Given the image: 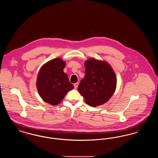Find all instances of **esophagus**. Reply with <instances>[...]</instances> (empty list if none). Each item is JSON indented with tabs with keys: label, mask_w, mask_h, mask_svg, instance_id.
<instances>
[{
	"label": "esophagus",
	"mask_w": 158,
	"mask_h": 158,
	"mask_svg": "<svg viewBox=\"0 0 158 158\" xmlns=\"http://www.w3.org/2000/svg\"><path fill=\"white\" fill-rule=\"evenodd\" d=\"M78 85H79V83L78 82L74 84V87H75V89H77V88Z\"/></svg>",
	"instance_id": "34e87169"
}]
</instances>
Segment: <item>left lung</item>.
<instances>
[{
  "mask_svg": "<svg viewBox=\"0 0 158 158\" xmlns=\"http://www.w3.org/2000/svg\"><path fill=\"white\" fill-rule=\"evenodd\" d=\"M85 76L77 89L86 103L95 107L107 102L115 90L117 79L106 62L90 59L85 61Z\"/></svg>",
  "mask_w": 158,
  "mask_h": 158,
  "instance_id": "obj_1",
  "label": "left lung"
}]
</instances>
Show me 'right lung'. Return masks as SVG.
<instances>
[{
    "mask_svg": "<svg viewBox=\"0 0 158 158\" xmlns=\"http://www.w3.org/2000/svg\"><path fill=\"white\" fill-rule=\"evenodd\" d=\"M65 65L64 61L57 58L45 63L39 72L38 91L41 98L50 104H59L68 92L74 88L63 72Z\"/></svg>",
    "mask_w": 158,
    "mask_h": 158,
    "instance_id": "right-lung-1",
    "label": "right lung"
}]
</instances>
